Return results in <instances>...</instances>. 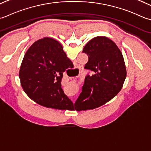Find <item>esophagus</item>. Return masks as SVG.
<instances>
[{"label":"esophagus","mask_w":151,"mask_h":151,"mask_svg":"<svg viewBox=\"0 0 151 151\" xmlns=\"http://www.w3.org/2000/svg\"><path fill=\"white\" fill-rule=\"evenodd\" d=\"M76 69H77V68H76Z\"/></svg>","instance_id":"esophagus-1"}]
</instances>
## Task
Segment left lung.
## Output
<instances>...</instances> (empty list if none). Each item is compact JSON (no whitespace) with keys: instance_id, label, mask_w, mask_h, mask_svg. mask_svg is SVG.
I'll return each instance as SVG.
<instances>
[{"instance_id":"1","label":"left lung","mask_w":151,"mask_h":151,"mask_svg":"<svg viewBox=\"0 0 151 151\" xmlns=\"http://www.w3.org/2000/svg\"><path fill=\"white\" fill-rule=\"evenodd\" d=\"M88 60L82 92L74 104L76 111L93 109L104 105L117 94L124 84L127 70L121 51L111 40L97 36L83 50Z\"/></svg>"}]
</instances>
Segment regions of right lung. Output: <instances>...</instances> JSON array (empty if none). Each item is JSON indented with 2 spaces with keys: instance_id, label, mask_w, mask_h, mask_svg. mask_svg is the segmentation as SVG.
I'll use <instances>...</instances> for the list:
<instances>
[{
  "instance_id": "1",
  "label": "right lung",
  "mask_w": 151,
  "mask_h": 151,
  "mask_svg": "<svg viewBox=\"0 0 151 151\" xmlns=\"http://www.w3.org/2000/svg\"><path fill=\"white\" fill-rule=\"evenodd\" d=\"M59 42L51 38L38 40L26 52L19 76L23 91L40 105L70 109L73 102L61 87L63 72L72 66Z\"/></svg>"
}]
</instances>
